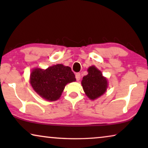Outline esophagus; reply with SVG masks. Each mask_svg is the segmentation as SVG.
<instances>
[{"label": "esophagus", "instance_id": "34e87169", "mask_svg": "<svg viewBox=\"0 0 148 148\" xmlns=\"http://www.w3.org/2000/svg\"><path fill=\"white\" fill-rule=\"evenodd\" d=\"M75 78L77 81H79L80 80V78H81V74L79 73H77L75 74Z\"/></svg>", "mask_w": 148, "mask_h": 148}]
</instances>
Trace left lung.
Here are the masks:
<instances>
[{"label": "left lung", "instance_id": "8db88e82", "mask_svg": "<svg viewBox=\"0 0 148 148\" xmlns=\"http://www.w3.org/2000/svg\"><path fill=\"white\" fill-rule=\"evenodd\" d=\"M88 71V74L83 77L82 84L87 96L91 100H94L104 94L108 83L96 66L89 67Z\"/></svg>", "mask_w": 148, "mask_h": 148}]
</instances>
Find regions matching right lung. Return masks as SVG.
<instances>
[{
    "instance_id": "right-lung-1",
    "label": "right lung",
    "mask_w": 148,
    "mask_h": 148,
    "mask_svg": "<svg viewBox=\"0 0 148 148\" xmlns=\"http://www.w3.org/2000/svg\"><path fill=\"white\" fill-rule=\"evenodd\" d=\"M75 81L71 67L61 64L50 66L46 70L35 69L30 75L32 88L42 98L48 101L58 100L66 85Z\"/></svg>"
}]
</instances>
